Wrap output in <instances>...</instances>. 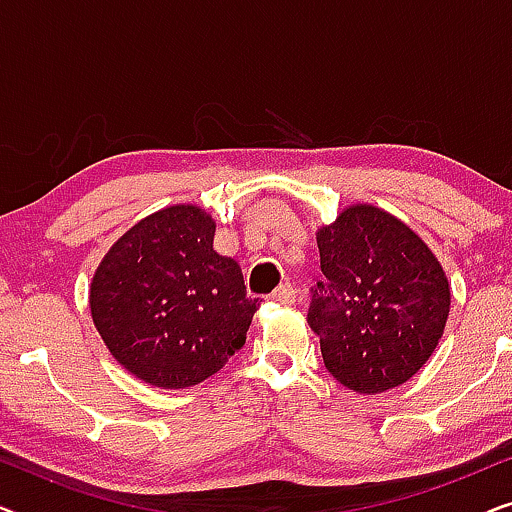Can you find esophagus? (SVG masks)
Segmentation results:
<instances>
[{
	"label": "esophagus",
	"instance_id": "esophagus-1",
	"mask_svg": "<svg viewBox=\"0 0 512 512\" xmlns=\"http://www.w3.org/2000/svg\"><path fill=\"white\" fill-rule=\"evenodd\" d=\"M270 298L275 300V303L289 305V303H293V300H296V289H293L289 282H284V284H279L275 291H272Z\"/></svg>",
	"mask_w": 512,
	"mask_h": 512
}]
</instances>
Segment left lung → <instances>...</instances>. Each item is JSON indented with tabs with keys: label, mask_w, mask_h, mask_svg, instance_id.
Listing matches in <instances>:
<instances>
[{
	"label": "left lung",
	"mask_w": 512,
	"mask_h": 512,
	"mask_svg": "<svg viewBox=\"0 0 512 512\" xmlns=\"http://www.w3.org/2000/svg\"><path fill=\"white\" fill-rule=\"evenodd\" d=\"M326 282L312 289L307 324L335 380L382 394L429 361L450 314L443 265L401 219L373 205L342 209L317 230Z\"/></svg>",
	"instance_id": "8db88e82"
}]
</instances>
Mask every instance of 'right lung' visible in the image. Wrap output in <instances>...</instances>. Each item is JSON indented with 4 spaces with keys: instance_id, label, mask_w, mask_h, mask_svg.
Wrapping results in <instances>:
<instances>
[{
    "instance_id": "1",
    "label": "right lung",
    "mask_w": 512,
    "mask_h": 512,
    "mask_svg": "<svg viewBox=\"0 0 512 512\" xmlns=\"http://www.w3.org/2000/svg\"><path fill=\"white\" fill-rule=\"evenodd\" d=\"M205 209L172 205L135 223L102 258L90 314L111 356L146 384L193 387L244 345L258 298L214 251Z\"/></svg>"
}]
</instances>
